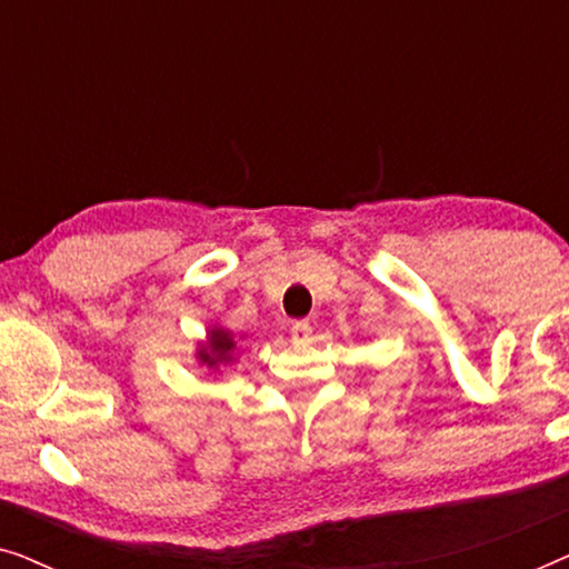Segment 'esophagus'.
Listing matches in <instances>:
<instances>
[{
  "label": "esophagus",
  "mask_w": 569,
  "mask_h": 569,
  "mask_svg": "<svg viewBox=\"0 0 569 569\" xmlns=\"http://www.w3.org/2000/svg\"><path fill=\"white\" fill-rule=\"evenodd\" d=\"M290 333H292V341H295V345H308V341H310V333H313V329H310V323H308V321H295V323H292V329H290Z\"/></svg>",
  "instance_id": "obj_1"
}]
</instances>
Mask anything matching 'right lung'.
<instances>
[{
  "mask_svg": "<svg viewBox=\"0 0 569 569\" xmlns=\"http://www.w3.org/2000/svg\"><path fill=\"white\" fill-rule=\"evenodd\" d=\"M246 339V333H238L224 329L222 323H212L207 329V337L197 341V352H193V360H197L201 368L212 370V372H222L224 368L238 362L240 349L238 345Z\"/></svg>",
  "mask_w": 569,
  "mask_h": 569,
  "instance_id": "1",
  "label": "right lung"
}]
</instances>
